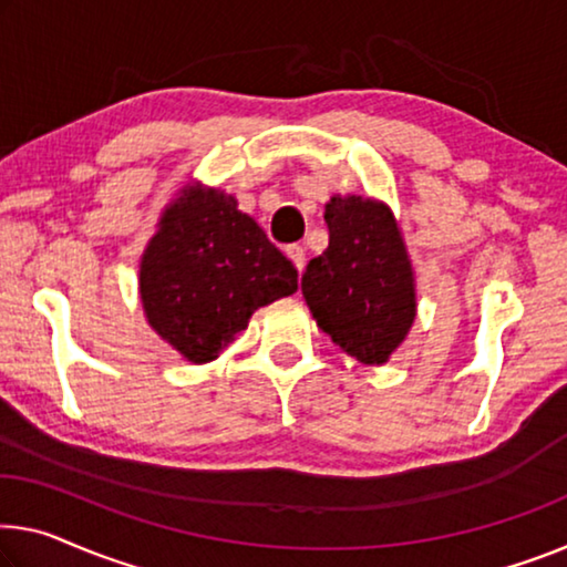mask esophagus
Segmentation results:
<instances>
[{
	"label": "esophagus",
	"instance_id": "obj_1",
	"mask_svg": "<svg viewBox=\"0 0 567 567\" xmlns=\"http://www.w3.org/2000/svg\"><path fill=\"white\" fill-rule=\"evenodd\" d=\"M286 256H289L291 260H293V266H296V271H303V266H307V254H303V248L301 246H296V243H293V246H289V248H286Z\"/></svg>",
	"mask_w": 567,
	"mask_h": 567
}]
</instances>
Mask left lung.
I'll return each mask as SVG.
<instances>
[{
  "label": "left lung",
  "mask_w": 567,
  "mask_h": 567,
  "mask_svg": "<svg viewBox=\"0 0 567 567\" xmlns=\"http://www.w3.org/2000/svg\"><path fill=\"white\" fill-rule=\"evenodd\" d=\"M329 246L311 258L301 293L319 329L362 364L390 360L415 319V276L385 203L334 195L324 207Z\"/></svg>",
  "instance_id": "8db88e82"
}]
</instances>
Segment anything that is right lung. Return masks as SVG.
Listing matches in <instances>:
<instances>
[{
    "label": "right lung",
    "instance_id": "1",
    "mask_svg": "<svg viewBox=\"0 0 567 567\" xmlns=\"http://www.w3.org/2000/svg\"><path fill=\"white\" fill-rule=\"evenodd\" d=\"M296 268L238 199L187 185L162 213L138 266L152 329L187 362L215 360L258 307L299 289Z\"/></svg>",
    "mask_w": 567,
    "mask_h": 567
}]
</instances>
